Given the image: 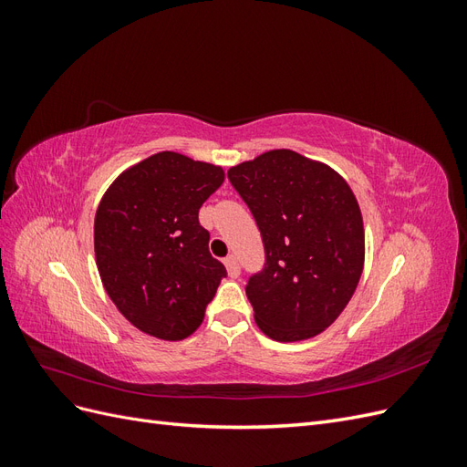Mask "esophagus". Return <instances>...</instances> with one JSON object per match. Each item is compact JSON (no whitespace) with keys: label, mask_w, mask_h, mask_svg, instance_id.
<instances>
[{"label":"esophagus","mask_w":467,"mask_h":467,"mask_svg":"<svg viewBox=\"0 0 467 467\" xmlns=\"http://www.w3.org/2000/svg\"><path fill=\"white\" fill-rule=\"evenodd\" d=\"M223 263H225V268H228V275L232 278H237L239 276V261H237V257L230 255V257H225Z\"/></svg>","instance_id":"esophagus-1"}]
</instances>
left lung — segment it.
Returning <instances> with one entry per match:
<instances>
[{
	"mask_svg": "<svg viewBox=\"0 0 467 467\" xmlns=\"http://www.w3.org/2000/svg\"><path fill=\"white\" fill-rule=\"evenodd\" d=\"M228 179L265 245V268L245 286L259 329L280 343L319 335L341 316L364 268L355 192L335 169L292 150L234 165Z\"/></svg>",
	"mask_w": 467,
	"mask_h": 467,
	"instance_id": "1",
	"label": "left lung"
}]
</instances>
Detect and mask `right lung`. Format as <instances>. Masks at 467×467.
I'll use <instances>...</instances> for the list:
<instances>
[{
  "instance_id": "right-lung-1",
  "label": "right lung",
  "mask_w": 467,
  "mask_h": 467,
  "mask_svg": "<svg viewBox=\"0 0 467 467\" xmlns=\"http://www.w3.org/2000/svg\"><path fill=\"white\" fill-rule=\"evenodd\" d=\"M223 177L220 165L160 151L122 171L99 202V275L142 333L181 341L201 327L225 266L210 255L199 210Z\"/></svg>"
}]
</instances>
